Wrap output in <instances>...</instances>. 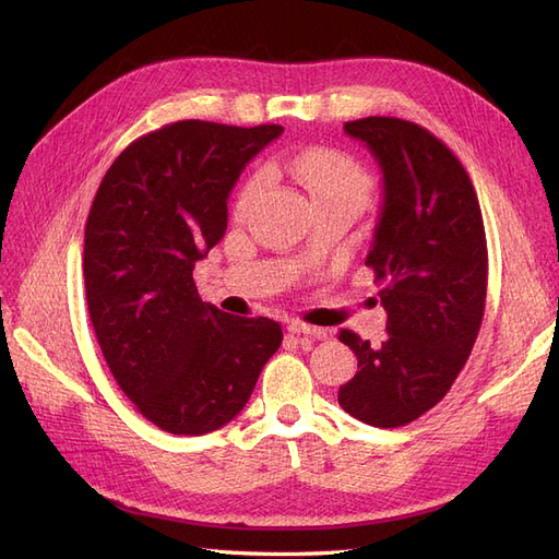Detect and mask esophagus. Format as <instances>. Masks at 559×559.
Returning <instances> with one entry per match:
<instances>
[{
  "label": "esophagus",
  "mask_w": 559,
  "mask_h": 559,
  "mask_svg": "<svg viewBox=\"0 0 559 559\" xmlns=\"http://www.w3.org/2000/svg\"><path fill=\"white\" fill-rule=\"evenodd\" d=\"M289 333H294V335H310V337H317V341H324L326 337V331L324 329H319V326H310V324H306V321H289Z\"/></svg>",
  "instance_id": "34e87169"
}]
</instances>
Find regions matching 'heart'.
Segmentation results:
<instances>
[{
	"mask_svg": "<svg viewBox=\"0 0 559 559\" xmlns=\"http://www.w3.org/2000/svg\"><path fill=\"white\" fill-rule=\"evenodd\" d=\"M284 167L314 195L319 207L352 205L364 210L370 193H373V175L345 151L312 146L286 158ZM265 183L267 175L263 170L249 175L238 198H235V214L247 216L261 198Z\"/></svg>",
	"mask_w": 559,
	"mask_h": 559,
	"instance_id": "b5f03b06",
	"label": "heart"
}]
</instances>
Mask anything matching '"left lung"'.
I'll use <instances>...</instances> for the list:
<instances>
[{
	"label": "left lung",
	"instance_id": "left-lung-1",
	"mask_svg": "<svg viewBox=\"0 0 559 559\" xmlns=\"http://www.w3.org/2000/svg\"><path fill=\"white\" fill-rule=\"evenodd\" d=\"M382 167L384 202L366 265L382 284L389 337L373 347L343 329L359 370L337 403L370 427L394 429L441 401L476 343L487 298L480 202L452 151L394 116L347 121Z\"/></svg>",
	"mask_w": 559,
	"mask_h": 559
}]
</instances>
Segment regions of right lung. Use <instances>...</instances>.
I'll return each mask as SVG.
<instances>
[{
  "label": "right lung",
  "mask_w": 559,
  "mask_h": 559,
  "mask_svg": "<svg viewBox=\"0 0 559 559\" xmlns=\"http://www.w3.org/2000/svg\"><path fill=\"white\" fill-rule=\"evenodd\" d=\"M282 130L163 126L126 146L95 193L83 240L93 329L118 386L167 433L228 425L282 345L277 321L218 310L193 282L242 167Z\"/></svg>",
  "instance_id": "obj_1"
}]
</instances>
